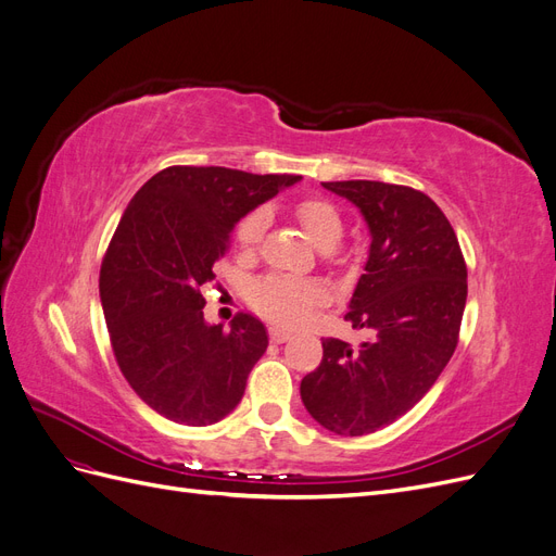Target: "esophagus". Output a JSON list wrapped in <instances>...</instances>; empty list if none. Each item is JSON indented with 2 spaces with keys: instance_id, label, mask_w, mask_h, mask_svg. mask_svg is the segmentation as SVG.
I'll return each instance as SVG.
<instances>
[{
  "instance_id": "esophagus-1",
  "label": "esophagus",
  "mask_w": 556,
  "mask_h": 556,
  "mask_svg": "<svg viewBox=\"0 0 556 556\" xmlns=\"http://www.w3.org/2000/svg\"><path fill=\"white\" fill-rule=\"evenodd\" d=\"M268 333H271V341L274 343H285L290 339V331L288 329H280V327H271L268 329Z\"/></svg>"
}]
</instances>
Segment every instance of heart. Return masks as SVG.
Instances as JSON below:
<instances>
[{
	"instance_id": "b5f03b06",
	"label": "heart",
	"mask_w": 556,
	"mask_h": 556,
	"mask_svg": "<svg viewBox=\"0 0 556 556\" xmlns=\"http://www.w3.org/2000/svg\"><path fill=\"white\" fill-rule=\"evenodd\" d=\"M294 213L299 217L301 227L306 229L308 239L317 248L331 250L341 243L345 225L339 208H336L331 201L323 197H304L296 201ZM266 227H268L266 211L262 208L250 211L237 225L233 241H237L239 250L243 252L257 250V245L262 243L266 233ZM325 299H327V292L323 290V285L319 282L285 276V274L264 276L262 280L252 285L250 290L252 306H255L260 313H264L266 317H271L274 323L288 325V327L304 323L313 308L325 304Z\"/></svg>"
}]
</instances>
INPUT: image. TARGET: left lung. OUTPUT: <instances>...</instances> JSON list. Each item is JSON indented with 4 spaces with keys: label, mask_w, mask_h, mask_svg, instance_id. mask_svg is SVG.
<instances>
[{
    "label": "left lung",
    "mask_w": 556,
    "mask_h": 556,
    "mask_svg": "<svg viewBox=\"0 0 556 556\" xmlns=\"http://www.w3.org/2000/svg\"><path fill=\"white\" fill-rule=\"evenodd\" d=\"M371 229V252L345 319L371 336L352 348L325 339V355L301 380L306 410L339 435L396 422L439 380L466 306V262L445 213L425 192L378 180H333Z\"/></svg>",
    "instance_id": "8db88e82"
}]
</instances>
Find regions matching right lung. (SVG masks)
Here are the masks:
<instances>
[{"label":"right lung","mask_w":556,"mask_h":556,"mask_svg":"<svg viewBox=\"0 0 556 556\" xmlns=\"http://www.w3.org/2000/svg\"><path fill=\"white\" fill-rule=\"evenodd\" d=\"M296 180L176 164L123 213L99 271L109 339L131 390L172 422L206 427L239 406L266 329L250 313L233 317L229 331L206 325L199 288L215 278L233 225Z\"/></svg>","instance_id":"right-lung-1"}]
</instances>
